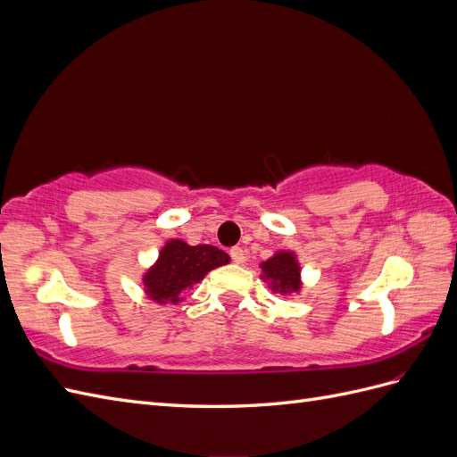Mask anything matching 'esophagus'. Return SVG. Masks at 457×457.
Masks as SVG:
<instances>
[{
	"instance_id": "esophagus-1",
	"label": "esophagus",
	"mask_w": 457,
	"mask_h": 457,
	"mask_svg": "<svg viewBox=\"0 0 457 457\" xmlns=\"http://www.w3.org/2000/svg\"><path fill=\"white\" fill-rule=\"evenodd\" d=\"M230 259L234 261V262H244V259H245V252L242 250V247H238V245H234V247H230Z\"/></svg>"
}]
</instances>
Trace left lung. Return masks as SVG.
Segmentation results:
<instances>
[{"mask_svg": "<svg viewBox=\"0 0 457 457\" xmlns=\"http://www.w3.org/2000/svg\"><path fill=\"white\" fill-rule=\"evenodd\" d=\"M261 269H262V272H265L262 278L272 282L274 292L292 294V292H297L301 286L299 265H297L294 253L278 252L272 259L262 262Z\"/></svg>", "mask_w": 457, "mask_h": 457, "instance_id": "obj_1", "label": "left lung"}]
</instances>
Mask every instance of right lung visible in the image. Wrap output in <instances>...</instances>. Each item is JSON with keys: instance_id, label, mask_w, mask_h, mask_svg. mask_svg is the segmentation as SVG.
I'll return each mask as SVG.
<instances>
[{"instance_id": "add662e5", "label": "right lung", "mask_w": 457, "mask_h": 457, "mask_svg": "<svg viewBox=\"0 0 457 457\" xmlns=\"http://www.w3.org/2000/svg\"><path fill=\"white\" fill-rule=\"evenodd\" d=\"M228 261L230 257L215 245H188L181 240H170L160 252L156 265L145 274L146 294L158 303H177L187 287Z\"/></svg>"}]
</instances>
